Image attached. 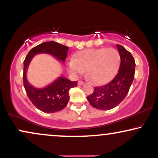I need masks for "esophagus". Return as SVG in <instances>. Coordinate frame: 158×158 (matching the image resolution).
Returning <instances> with one entry per match:
<instances>
[{
  "label": "esophagus",
  "mask_w": 158,
  "mask_h": 158,
  "mask_svg": "<svg viewBox=\"0 0 158 158\" xmlns=\"http://www.w3.org/2000/svg\"><path fill=\"white\" fill-rule=\"evenodd\" d=\"M83 81H79L78 82H77V85H83Z\"/></svg>",
  "instance_id": "34e87169"
}]
</instances>
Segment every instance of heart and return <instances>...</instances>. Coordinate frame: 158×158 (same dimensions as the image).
I'll return each instance as SVG.
<instances>
[{
  "label": "heart",
  "mask_w": 158,
  "mask_h": 158,
  "mask_svg": "<svg viewBox=\"0 0 158 158\" xmlns=\"http://www.w3.org/2000/svg\"><path fill=\"white\" fill-rule=\"evenodd\" d=\"M120 54L114 48L87 49L77 52L68 64L73 76L87 75L94 83L102 85L114 77L120 64Z\"/></svg>",
  "instance_id": "heart-1"
}]
</instances>
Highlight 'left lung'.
<instances>
[{"label":"left lung","instance_id":"1","mask_svg":"<svg viewBox=\"0 0 158 158\" xmlns=\"http://www.w3.org/2000/svg\"><path fill=\"white\" fill-rule=\"evenodd\" d=\"M121 63L117 75L109 83L95 87L87 97L90 104L97 109L109 110L118 106L128 94L135 72V62L131 54L124 47L116 44Z\"/></svg>","mask_w":158,"mask_h":158}]
</instances>
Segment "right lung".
Segmentation results:
<instances>
[{
    "label": "right lung",
    "instance_id": "obj_1",
    "mask_svg": "<svg viewBox=\"0 0 158 158\" xmlns=\"http://www.w3.org/2000/svg\"><path fill=\"white\" fill-rule=\"evenodd\" d=\"M69 47L53 42L42 43L29 52L23 62V86L31 103L44 113H55L61 111L68 104L69 90L77 86V81H71L63 76L58 77L46 87L38 88L29 83L27 77L28 67L33 57L37 54H48L64 63Z\"/></svg>",
    "mask_w": 158,
    "mask_h": 158
}]
</instances>
